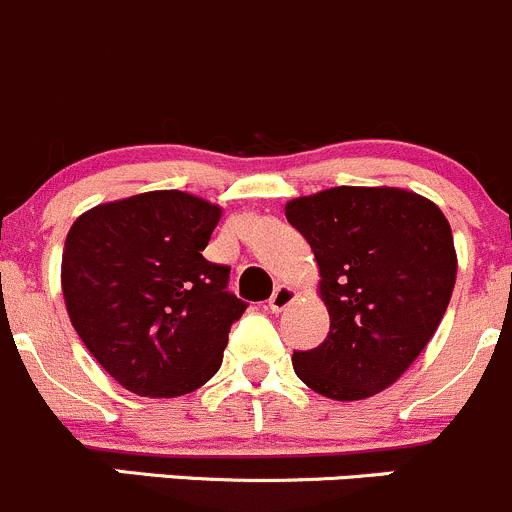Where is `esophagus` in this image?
Wrapping results in <instances>:
<instances>
[{
	"instance_id": "esophagus-1",
	"label": "esophagus",
	"mask_w": 512,
	"mask_h": 512,
	"mask_svg": "<svg viewBox=\"0 0 512 512\" xmlns=\"http://www.w3.org/2000/svg\"><path fill=\"white\" fill-rule=\"evenodd\" d=\"M295 298H298L295 288L286 286V283H281V286H278L276 291H273L271 300H268V308H271V313H281V310H286Z\"/></svg>"
}]
</instances>
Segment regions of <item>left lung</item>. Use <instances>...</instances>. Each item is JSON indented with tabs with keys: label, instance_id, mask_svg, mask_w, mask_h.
<instances>
[{
	"label": "left lung",
	"instance_id": "left-lung-1",
	"mask_svg": "<svg viewBox=\"0 0 512 512\" xmlns=\"http://www.w3.org/2000/svg\"><path fill=\"white\" fill-rule=\"evenodd\" d=\"M286 219L318 261L330 315L323 345L293 352L313 392L357 402L392 387L439 328L456 283L449 219L402 187H333L295 197Z\"/></svg>",
	"mask_w": 512,
	"mask_h": 512
}]
</instances>
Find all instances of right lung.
Masks as SVG:
<instances>
[{"mask_svg": "<svg viewBox=\"0 0 512 512\" xmlns=\"http://www.w3.org/2000/svg\"><path fill=\"white\" fill-rule=\"evenodd\" d=\"M219 204L179 189L103 202L68 229L61 291L98 365L138 397H182L217 374L246 303L202 256Z\"/></svg>", "mask_w": 512, "mask_h": 512, "instance_id": "add662e5", "label": "right lung"}]
</instances>
